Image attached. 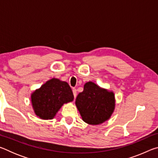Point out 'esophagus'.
<instances>
[{
  "label": "esophagus",
  "mask_w": 158,
  "mask_h": 158,
  "mask_svg": "<svg viewBox=\"0 0 158 158\" xmlns=\"http://www.w3.org/2000/svg\"><path fill=\"white\" fill-rule=\"evenodd\" d=\"M73 92L74 98H76V97H77V90H76V89H73Z\"/></svg>",
  "instance_id": "1"
}]
</instances>
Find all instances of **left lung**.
I'll use <instances>...</instances> for the list:
<instances>
[{
    "label": "left lung",
    "instance_id": "left-lung-1",
    "mask_svg": "<svg viewBox=\"0 0 158 158\" xmlns=\"http://www.w3.org/2000/svg\"><path fill=\"white\" fill-rule=\"evenodd\" d=\"M114 92L102 89L95 83H85L75 104L82 120L90 125H100L110 118L115 109Z\"/></svg>",
    "mask_w": 158,
    "mask_h": 158
}]
</instances>
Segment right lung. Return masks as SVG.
<instances>
[{
    "instance_id": "right-lung-1",
    "label": "right lung",
    "mask_w": 158,
    "mask_h": 158,
    "mask_svg": "<svg viewBox=\"0 0 158 158\" xmlns=\"http://www.w3.org/2000/svg\"><path fill=\"white\" fill-rule=\"evenodd\" d=\"M74 100L70 86L66 81L53 78L31 94L35 114L43 120L53 119L64 104Z\"/></svg>"
}]
</instances>
